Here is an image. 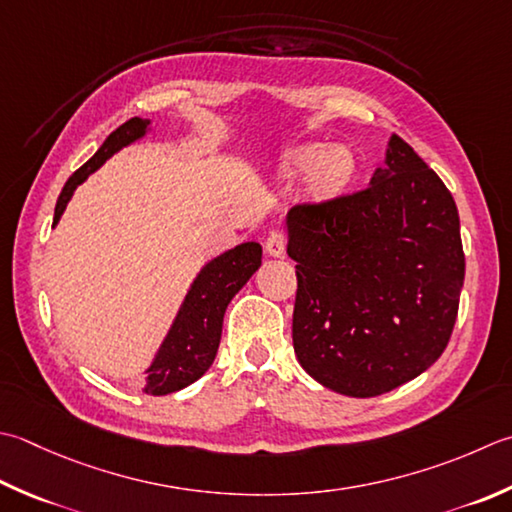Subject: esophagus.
<instances>
[{
  "mask_svg": "<svg viewBox=\"0 0 512 512\" xmlns=\"http://www.w3.org/2000/svg\"><path fill=\"white\" fill-rule=\"evenodd\" d=\"M286 244H288V235L284 230H273V233L266 237V253L270 257H282Z\"/></svg>",
  "mask_w": 512,
  "mask_h": 512,
  "instance_id": "esophagus-1",
  "label": "esophagus"
}]
</instances>
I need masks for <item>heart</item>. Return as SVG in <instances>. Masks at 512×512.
Returning <instances> with one entry per match:
<instances>
[{
    "label": "heart",
    "instance_id": "heart-1",
    "mask_svg": "<svg viewBox=\"0 0 512 512\" xmlns=\"http://www.w3.org/2000/svg\"><path fill=\"white\" fill-rule=\"evenodd\" d=\"M353 168V155L344 146L306 144L290 148L282 157V175L299 177L310 170V190L319 197L339 193L353 175Z\"/></svg>",
    "mask_w": 512,
    "mask_h": 512
}]
</instances>
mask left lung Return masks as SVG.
<instances>
[{
  "label": "left lung",
  "mask_w": 512,
  "mask_h": 512,
  "mask_svg": "<svg viewBox=\"0 0 512 512\" xmlns=\"http://www.w3.org/2000/svg\"><path fill=\"white\" fill-rule=\"evenodd\" d=\"M288 257L295 355L322 386L384 395L444 353L466 270L459 213L402 137L366 188L290 208Z\"/></svg>",
  "instance_id": "obj_1"
}]
</instances>
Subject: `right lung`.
<instances>
[{
  "label": "right lung",
  "mask_w": 512,
  "mask_h": 512,
  "mask_svg": "<svg viewBox=\"0 0 512 512\" xmlns=\"http://www.w3.org/2000/svg\"><path fill=\"white\" fill-rule=\"evenodd\" d=\"M148 124V119L142 117L128 119L126 124H122L108 135L102 148H99L82 168H77L75 173L68 177V182L57 199L53 226L59 222V217H62L73 190L82 184L90 173H95L110 155L117 153L119 148H124L142 137ZM259 266H262V246L255 242L228 250V253L219 255L213 262L204 266L202 273L197 275L193 288L188 290L186 302L182 310H179L166 342L159 348L153 366L148 368V382L144 393H175V390H182L188 384L197 382V379L206 373L217 355L219 339H222V322L226 306L230 304V299L239 293V288L253 277Z\"/></svg>",
  "instance_id": "1"
}]
</instances>
